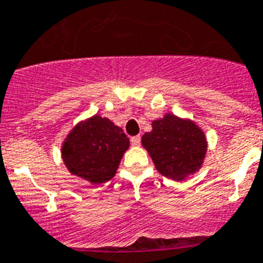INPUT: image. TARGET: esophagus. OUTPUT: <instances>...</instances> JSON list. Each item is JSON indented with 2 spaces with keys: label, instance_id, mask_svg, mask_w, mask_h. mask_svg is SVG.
Returning <instances> with one entry per match:
<instances>
[{
  "label": "esophagus",
  "instance_id": "obj_1",
  "mask_svg": "<svg viewBox=\"0 0 263 263\" xmlns=\"http://www.w3.org/2000/svg\"><path fill=\"white\" fill-rule=\"evenodd\" d=\"M130 142H132V145H133V146H138V145L141 144V137L140 136L132 137V140H130Z\"/></svg>",
  "mask_w": 263,
  "mask_h": 263
}]
</instances>
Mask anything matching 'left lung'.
<instances>
[{
	"label": "left lung",
	"instance_id": "8db88e82",
	"mask_svg": "<svg viewBox=\"0 0 263 263\" xmlns=\"http://www.w3.org/2000/svg\"><path fill=\"white\" fill-rule=\"evenodd\" d=\"M141 142L158 172L177 181L199 172L208 146L204 132L194 121L171 112L153 121Z\"/></svg>",
	"mask_w": 263,
	"mask_h": 263
}]
</instances>
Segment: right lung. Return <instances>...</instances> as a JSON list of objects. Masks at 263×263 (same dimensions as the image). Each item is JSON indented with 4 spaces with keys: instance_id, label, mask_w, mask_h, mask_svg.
<instances>
[{
    "instance_id": "right-lung-1",
    "label": "right lung",
    "mask_w": 263,
    "mask_h": 263,
    "mask_svg": "<svg viewBox=\"0 0 263 263\" xmlns=\"http://www.w3.org/2000/svg\"><path fill=\"white\" fill-rule=\"evenodd\" d=\"M129 146V138L121 127L95 114L80 121L67 134L62 158L73 176L102 184L116 176Z\"/></svg>"
}]
</instances>
